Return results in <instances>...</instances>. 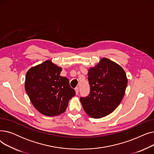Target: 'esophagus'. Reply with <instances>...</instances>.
Wrapping results in <instances>:
<instances>
[{"label":"esophagus","mask_w":154,"mask_h":154,"mask_svg":"<svg viewBox=\"0 0 154 154\" xmlns=\"http://www.w3.org/2000/svg\"><path fill=\"white\" fill-rule=\"evenodd\" d=\"M75 93L76 94H79V87H77L75 88Z\"/></svg>","instance_id":"34e87169"}]
</instances>
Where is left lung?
<instances>
[{
	"mask_svg": "<svg viewBox=\"0 0 154 154\" xmlns=\"http://www.w3.org/2000/svg\"><path fill=\"white\" fill-rule=\"evenodd\" d=\"M90 93L80 100L88 116L99 119L109 115L122 101L127 85L124 69L114 62L103 58L88 69Z\"/></svg>",
	"mask_w": 154,
	"mask_h": 154,
	"instance_id": "8db88e82",
	"label": "left lung"
}]
</instances>
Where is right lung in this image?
Returning <instances> with one entry per match:
<instances>
[{"instance_id":"add662e5","label":"right lung","mask_w":154,"mask_h":154,"mask_svg":"<svg viewBox=\"0 0 154 154\" xmlns=\"http://www.w3.org/2000/svg\"><path fill=\"white\" fill-rule=\"evenodd\" d=\"M62 68L51 60L32 67L27 72L25 88L34 107L44 116H56L66 111L75 95L69 80L60 76Z\"/></svg>"}]
</instances>
